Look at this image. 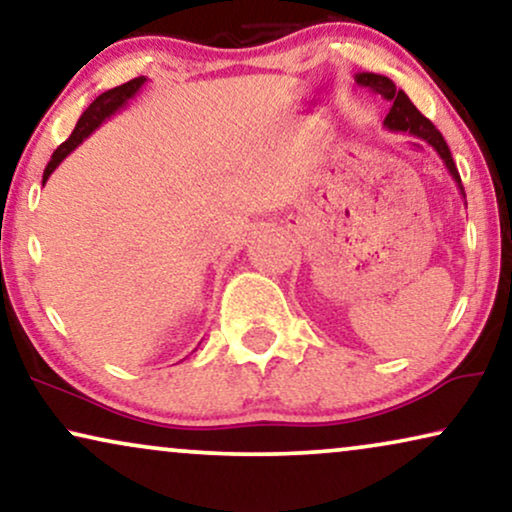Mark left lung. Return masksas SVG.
Segmentation results:
<instances>
[{"label":"left lung","instance_id":"obj_1","mask_svg":"<svg viewBox=\"0 0 512 512\" xmlns=\"http://www.w3.org/2000/svg\"><path fill=\"white\" fill-rule=\"evenodd\" d=\"M356 84L365 86L372 95H381L384 100L393 102V107L388 109V114L384 119L386 131L414 135V138L424 140L426 145H431L435 152H438L442 163H445L449 175L454 177V182H456V187H459L461 196L466 199V192H463L459 170H456V163L452 159V152H449L445 138H442V133L438 131V128H435L431 121H428L424 114H421L419 109L412 105V100L407 98V93L400 91V88H395L393 81L384 77V74H374V72H358L356 74Z\"/></svg>","mask_w":512,"mask_h":512}]
</instances>
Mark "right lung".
Instances as JSON below:
<instances>
[{"label":"right lung","instance_id":"1","mask_svg":"<svg viewBox=\"0 0 512 512\" xmlns=\"http://www.w3.org/2000/svg\"><path fill=\"white\" fill-rule=\"evenodd\" d=\"M145 81H147V77H138V79L126 81V84H121L117 88H109V91L100 93L98 98H95L91 105L86 107V112L79 117L77 126H74V131H72L70 138H67L63 145L56 149V152H53L49 166H46V170H44L42 185H44L46 180H49L53 170H56L60 163L65 161L67 154H72L74 149H77L81 142L88 138V135H91L93 131H98V128L105 124L107 119H112L114 114L121 112V109H124L128 102H131L135 95L140 93V88L145 86Z\"/></svg>","mask_w":512,"mask_h":512}]
</instances>
